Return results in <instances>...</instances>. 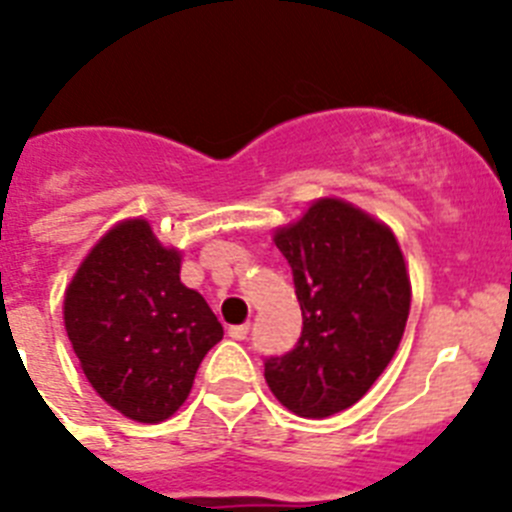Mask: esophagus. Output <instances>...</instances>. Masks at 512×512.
<instances>
[{
    "mask_svg": "<svg viewBox=\"0 0 512 512\" xmlns=\"http://www.w3.org/2000/svg\"><path fill=\"white\" fill-rule=\"evenodd\" d=\"M228 336L233 338V341H243V338L248 336V323H243V325H230V328H228Z\"/></svg>",
    "mask_w": 512,
    "mask_h": 512,
    "instance_id": "34e87169",
    "label": "esophagus"
}]
</instances>
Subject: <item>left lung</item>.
Segmentation results:
<instances>
[{
	"instance_id": "obj_1",
	"label": "left lung",
	"mask_w": 512,
	"mask_h": 512,
	"mask_svg": "<svg viewBox=\"0 0 512 512\" xmlns=\"http://www.w3.org/2000/svg\"><path fill=\"white\" fill-rule=\"evenodd\" d=\"M274 243L292 269L302 336L266 359V384L300 418H328L372 390L395 356L413 297L408 264L390 225L338 197L312 200Z\"/></svg>"
}]
</instances>
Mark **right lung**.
<instances>
[{
  "instance_id": "right-lung-1",
  "label": "right lung",
  "mask_w": 512,
  "mask_h": 512,
  "mask_svg": "<svg viewBox=\"0 0 512 512\" xmlns=\"http://www.w3.org/2000/svg\"><path fill=\"white\" fill-rule=\"evenodd\" d=\"M182 251L143 217L112 225L63 292V325L89 384L135 423L182 408L223 325L179 279Z\"/></svg>"
}]
</instances>
